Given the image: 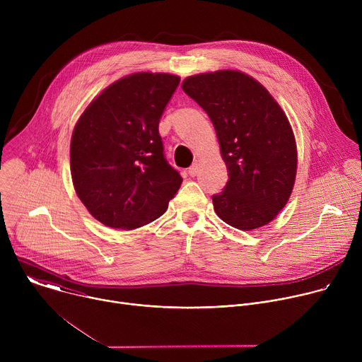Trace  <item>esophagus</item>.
I'll return each instance as SVG.
<instances>
[{"mask_svg": "<svg viewBox=\"0 0 362 362\" xmlns=\"http://www.w3.org/2000/svg\"><path fill=\"white\" fill-rule=\"evenodd\" d=\"M197 172H199V165H197V163H194L193 166H190L189 170H187L189 176H192V177H194V176L197 175Z\"/></svg>", "mask_w": 362, "mask_h": 362, "instance_id": "obj_1", "label": "esophagus"}]
</instances>
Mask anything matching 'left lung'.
<instances>
[{"label": "left lung", "mask_w": 362, "mask_h": 362, "mask_svg": "<svg viewBox=\"0 0 362 362\" xmlns=\"http://www.w3.org/2000/svg\"><path fill=\"white\" fill-rule=\"evenodd\" d=\"M183 91L211 117L229 180L214 194L228 225L252 230L276 218L292 193L298 153L292 127L271 93L238 70L187 77Z\"/></svg>", "instance_id": "left-lung-1"}]
</instances>
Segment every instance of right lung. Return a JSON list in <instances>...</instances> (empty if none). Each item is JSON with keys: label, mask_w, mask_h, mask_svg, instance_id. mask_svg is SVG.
<instances>
[{"label": "right lung", "mask_w": 362, "mask_h": 362, "mask_svg": "<svg viewBox=\"0 0 362 362\" xmlns=\"http://www.w3.org/2000/svg\"><path fill=\"white\" fill-rule=\"evenodd\" d=\"M180 81L133 73L103 90L74 126L70 169L77 196L103 225L132 230L160 218L183 179L163 154L159 122Z\"/></svg>", "instance_id": "obj_1"}]
</instances>
